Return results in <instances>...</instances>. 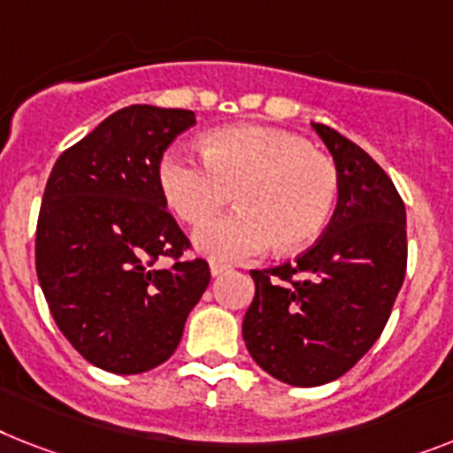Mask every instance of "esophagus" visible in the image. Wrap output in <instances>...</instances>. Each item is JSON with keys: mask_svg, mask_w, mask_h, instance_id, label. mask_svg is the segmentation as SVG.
I'll list each match as a JSON object with an SVG mask.
<instances>
[{"mask_svg": "<svg viewBox=\"0 0 453 453\" xmlns=\"http://www.w3.org/2000/svg\"><path fill=\"white\" fill-rule=\"evenodd\" d=\"M226 271H229V266H226V264H219V261H211V275H212V278H219V275H224Z\"/></svg>", "mask_w": 453, "mask_h": 453, "instance_id": "34e87169", "label": "esophagus"}]
</instances>
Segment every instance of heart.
Wrapping results in <instances>:
<instances>
[{"label":"heart","instance_id":"b5f03b06","mask_svg":"<svg viewBox=\"0 0 453 453\" xmlns=\"http://www.w3.org/2000/svg\"><path fill=\"white\" fill-rule=\"evenodd\" d=\"M159 187L182 222L199 226L235 194L238 211L205 224L194 245L212 261L296 252L326 229L338 201V171L296 134L259 125L222 127L203 141V159L168 150Z\"/></svg>","mask_w":453,"mask_h":453}]
</instances>
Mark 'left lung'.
<instances>
[{"mask_svg": "<svg viewBox=\"0 0 453 453\" xmlns=\"http://www.w3.org/2000/svg\"><path fill=\"white\" fill-rule=\"evenodd\" d=\"M338 171V203L319 241L294 264L252 271L242 319L248 352L291 387L334 382L375 345L405 280V203L382 166L319 122Z\"/></svg>", "mask_w": 453, "mask_h": 453, "instance_id": "8db88e82", "label": "left lung"}]
</instances>
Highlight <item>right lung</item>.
Wrapping results in <instances>:
<instances>
[{
	"label": "right lung",
	"instance_id": "1",
	"mask_svg": "<svg viewBox=\"0 0 453 453\" xmlns=\"http://www.w3.org/2000/svg\"><path fill=\"white\" fill-rule=\"evenodd\" d=\"M196 125L182 108L134 104L59 155L36 224V275L50 315L81 357L115 375L164 364L211 282L159 187V162ZM173 256L171 269H157Z\"/></svg>",
	"mask_w": 453,
	"mask_h": 453
}]
</instances>
